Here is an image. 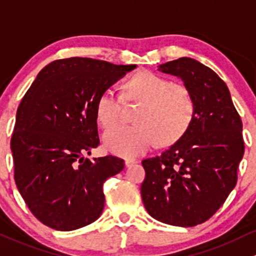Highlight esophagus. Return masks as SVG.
Here are the masks:
<instances>
[{
	"instance_id": "esophagus-1",
	"label": "esophagus",
	"mask_w": 256,
	"mask_h": 256,
	"mask_svg": "<svg viewBox=\"0 0 256 256\" xmlns=\"http://www.w3.org/2000/svg\"><path fill=\"white\" fill-rule=\"evenodd\" d=\"M136 162V159H126L124 164H126V166H127V168H130L132 165H134Z\"/></svg>"
}]
</instances>
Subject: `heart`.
I'll return each instance as SVG.
<instances>
[{"mask_svg": "<svg viewBox=\"0 0 256 256\" xmlns=\"http://www.w3.org/2000/svg\"><path fill=\"white\" fill-rule=\"evenodd\" d=\"M123 100L139 102L133 124H117L104 136L110 152L123 158L143 154L158 140L170 144L188 130L196 113L191 91L184 84L171 82L152 71H139L122 88V96L107 88L97 98L96 114L108 128L120 120Z\"/></svg>", "mask_w": 256, "mask_h": 256, "instance_id": "b5f03b06", "label": "heart"}]
</instances>
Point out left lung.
I'll list each match as a JSON object with an SVG mask.
<instances>
[{"instance_id":"1","label":"left lung","mask_w":256,"mask_h":256,"mask_svg":"<svg viewBox=\"0 0 256 256\" xmlns=\"http://www.w3.org/2000/svg\"><path fill=\"white\" fill-rule=\"evenodd\" d=\"M158 70L181 78L191 91L196 113L175 144L142 162L146 170L142 198L159 222L194 226L210 220L236 185L246 148L243 123L226 82L208 66L180 58Z\"/></svg>"}]
</instances>
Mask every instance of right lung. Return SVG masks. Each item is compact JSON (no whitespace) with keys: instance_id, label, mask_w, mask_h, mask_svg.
Returning a JSON list of instances; mask_svg holds the SVG:
<instances>
[{"instance_id":"obj_1","label":"right lung","mask_w":256,"mask_h":256,"mask_svg":"<svg viewBox=\"0 0 256 256\" xmlns=\"http://www.w3.org/2000/svg\"><path fill=\"white\" fill-rule=\"evenodd\" d=\"M136 65L68 58L46 65L20 101L10 150L20 196L43 224L74 230L104 207V182L124 168L113 155L85 158L100 146V94Z\"/></svg>"}]
</instances>
